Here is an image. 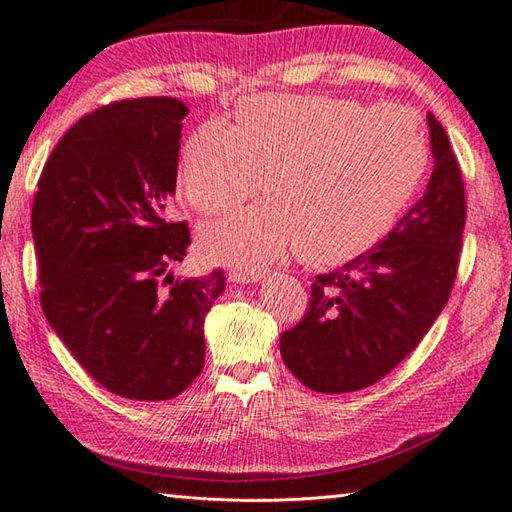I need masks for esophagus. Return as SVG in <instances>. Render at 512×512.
Masks as SVG:
<instances>
[{
  "label": "esophagus",
  "instance_id": "obj_1",
  "mask_svg": "<svg viewBox=\"0 0 512 512\" xmlns=\"http://www.w3.org/2000/svg\"><path fill=\"white\" fill-rule=\"evenodd\" d=\"M265 276V271H260V269H243V267H234V269H229V274H227V280L229 283H243V285H247V283H258L260 278Z\"/></svg>",
  "mask_w": 512,
  "mask_h": 512
}]
</instances>
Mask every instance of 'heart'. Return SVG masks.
<instances>
[{"label":"heart","mask_w":512,"mask_h":512,"mask_svg":"<svg viewBox=\"0 0 512 512\" xmlns=\"http://www.w3.org/2000/svg\"><path fill=\"white\" fill-rule=\"evenodd\" d=\"M429 163L422 121L402 106L364 108L327 95H254L236 128L205 121L187 139L181 185L203 214L205 254L245 269L296 249L307 265H340L369 249L411 201Z\"/></svg>","instance_id":"heart-1"}]
</instances>
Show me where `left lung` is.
I'll return each mask as SVG.
<instances>
[{"mask_svg":"<svg viewBox=\"0 0 512 512\" xmlns=\"http://www.w3.org/2000/svg\"><path fill=\"white\" fill-rule=\"evenodd\" d=\"M433 174L424 196L367 252L316 276L309 309L280 336V356L318 393L382 380L420 344L451 296L466 223L462 170L429 112Z\"/></svg>","mask_w":512,"mask_h":512,"instance_id":"8db88e82","label":"left lung"}]
</instances>
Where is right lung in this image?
Masks as SVG:
<instances>
[{"mask_svg":"<svg viewBox=\"0 0 512 512\" xmlns=\"http://www.w3.org/2000/svg\"><path fill=\"white\" fill-rule=\"evenodd\" d=\"M185 103L114 101L61 137L39 176L33 238L41 309L103 389L159 402L203 371V322L223 269L174 278L190 227L168 218Z\"/></svg>","mask_w":512,"mask_h":512,"instance_id":"obj_1","label":"right lung"}]
</instances>
